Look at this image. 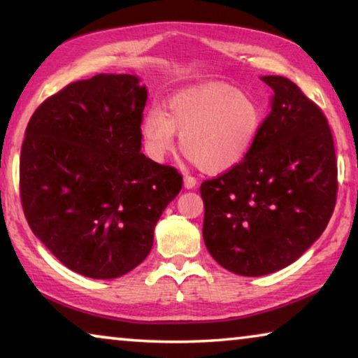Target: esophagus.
<instances>
[{"label":"esophagus","mask_w":358,"mask_h":358,"mask_svg":"<svg viewBox=\"0 0 358 358\" xmlns=\"http://www.w3.org/2000/svg\"><path fill=\"white\" fill-rule=\"evenodd\" d=\"M183 185H185L186 189H194L197 186V180L194 177H189V175H186Z\"/></svg>","instance_id":"obj_1"}]
</instances>
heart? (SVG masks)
I'll list each match as a JSON object with an SVG mask.
<instances>
[{"label": "heart", "instance_id": "b5f03b06", "mask_svg": "<svg viewBox=\"0 0 358 358\" xmlns=\"http://www.w3.org/2000/svg\"><path fill=\"white\" fill-rule=\"evenodd\" d=\"M263 110L250 94L224 83L186 87L170 97L167 113L151 108L141 117L140 134L146 155L162 162L181 148L208 173L234 169L258 138Z\"/></svg>", "mask_w": 358, "mask_h": 358}]
</instances>
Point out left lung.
Masks as SVG:
<instances>
[{
  "mask_svg": "<svg viewBox=\"0 0 358 358\" xmlns=\"http://www.w3.org/2000/svg\"><path fill=\"white\" fill-rule=\"evenodd\" d=\"M271 113L248 156L201 185L208 253L234 274L258 277L296 261L325 231L338 167L327 117L296 84L261 76Z\"/></svg>",
  "mask_w": 358,
  "mask_h": 358,
  "instance_id": "obj_1",
  "label": "left lung"
}]
</instances>
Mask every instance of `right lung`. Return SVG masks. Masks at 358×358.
Listing matches in <instances>:
<instances>
[{"label":"right lung","mask_w":358,"mask_h":358,"mask_svg":"<svg viewBox=\"0 0 358 358\" xmlns=\"http://www.w3.org/2000/svg\"><path fill=\"white\" fill-rule=\"evenodd\" d=\"M148 99L135 75L73 83L38 106L20 151L28 224L68 269L116 279L148 257L183 178L141 150Z\"/></svg>","instance_id":"obj_1"}]
</instances>
